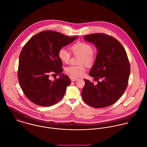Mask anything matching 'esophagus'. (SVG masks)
Masks as SVG:
<instances>
[{
	"instance_id": "esophagus-1",
	"label": "esophagus",
	"mask_w": 147,
	"mask_h": 147,
	"mask_svg": "<svg viewBox=\"0 0 147 147\" xmlns=\"http://www.w3.org/2000/svg\"><path fill=\"white\" fill-rule=\"evenodd\" d=\"M70 79H71V81L72 82H74V81H76L78 80V78H76V77H70Z\"/></svg>"
}]
</instances>
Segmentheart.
<instances>
[{"mask_svg": "<svg viewBox=\"0 0 147 147\" xmlns=\"http://www.w3.org/2000/svg\"><path fill=\"white\" fill-rule=\"evenodd\" d=\"M70 49L74 55H79L80 63H85L88 66H91L95 63L96 56L93 51L92 47L87 42L78 41L71 46ZM59 58L62 62L68 63L70 62L71 54L64 48H61L58 52ZM85 71L84 64L80 65H70L65 68V71L74 77L82 76Z\"/></svg>", "mask_w": 147, "mask_h": 147, "instance_id": "heart-1", "label": "heart"}]
</instances>
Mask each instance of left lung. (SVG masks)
Returning a JSON list of instances; mask_svg holds the SVG:
<instances>
[{
  "label": "left lung",
  "instance_id": "8db88e82",
  "mask_svg": "<svg viewBox=\"0 0 147 147\" xmlns=\"http://www.w3.org/2000/svg\"><path fill=\"white\" fill-rule=\"evenodd\" d=\"M84 39L97 48L96 61L89 75L98 81L96 85L84 80L82 91L84 101L91 107L103 108L117 101L127 88L130 64L125 49L114 37L105 33H92Z\"/></svg>",
  "mask_w": 147,
  "mask_h": 147
}]
</instances>
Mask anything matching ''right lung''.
Returning <instances> with one entry per match:
<instances>
[{
	"label": "right lung",
	"mask_w": 147,
	"mask_h": 147,
	"mask_svg": "<svg viewBox=\"0 0 147 147\" xmlns=\"http://www.w3.org/2000/svg\"><path fill=\"white\" fill-rule=\"evenodd\" d=\"M77 37L44 30L33 36L24 45L19 57L18 77L24 94L32 103L48 107L63 98L71 80L67 76L61 74L62 63L58 52ZM51 73L59 74L60 77L51 81Z\"/></svg>",
	"instance_id": "add662e5"
}]
</instances>
